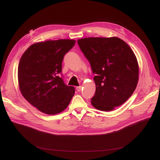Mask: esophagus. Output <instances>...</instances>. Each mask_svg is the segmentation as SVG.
<instances>
[{"label": "esophagus", "mask_w": 160, "mask_h": 160, "mask_svg": "<svg viewBox=\"0 0 160 160\" xmlns=\"http://www.w3.org/2000/svg\"><path fill=\"white\" fill-rule=\"evenodd\" d=\"M76 90L78 91V92H80V91L82 90V87H81V86L76 87Z\"/></svg>", "instance_id": "obj_1"}]
</instances>
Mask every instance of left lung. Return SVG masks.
Here are the masks:
<instances>
[{
    "label": "left lung",
    "instance_id": "8db88e82",
    "mask_svg": "<svg viewBox=\"0 0 160 160\" xmlns=\"http://www.w3.org/2000/svg\"><path fill=\"white\" fill-rule=\"evenodd\" d=\"M78 44L95 74L93 106L109 111L124 103L138 82V63L130 47L117 37L86 38Z\"/></svg>",
    "mask_w": 160,
    "mask_h": 160
}]
</instances>
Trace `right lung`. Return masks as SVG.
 I'll use <instances>...</instances> for the list:
<instances>
[{
	"label": "right lung",
	"mask_w": 160,
	"mask_h": 160,
	"mask_svg": "<svg viewBox=\"0 0 160 160\" xmlns=\"http://www.w3.org/2000/svg\"><path fill=\"white\" fill-rule=\"evenodd\" d=\"M75 43V40L69 39L35 43L20 60L18 78L20 92L44 113L54 115L63 111L74 96L75 88L64 82L62 62Z\"/></svg>",
	"instance_id": "add662e5"
}]
</instances>
